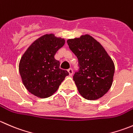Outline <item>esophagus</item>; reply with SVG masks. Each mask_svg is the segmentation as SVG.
Returning a JSON list of instances; mask_svg holds the SVG:
<instances>
[{"instance_id":"1","label":"esophagus","mask_w":133,"mask_h":133,"mask_svg":"<svg viewBox=\"0 0 133 133\" xmlns=\"http://www.w3.org/2000/svg\"><path fill=\"white\" fill-rule=\"evenodd\" d=\"M68 71L69 72V75H70V76H71V75H73V69H72L71 68H69V69L68 70Z\"/></svg>"}]
</instances>
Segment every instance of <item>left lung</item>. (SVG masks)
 Returning <instances> with one entry per match:
<instances>
[{
    "instance_id": "1",
    "label": "left lung",
    "mask_w": 133,
    "mask_h": 133,
    "mask_svg": "<svg viewBox=\"0 0 133 133\" xmlns=\"http://www.w3.org/2000/svg\"><path fill=\"white\" fill-rule=\"evenodd\" d=\"M77 57L78 69L73 80L78 92L87 100L104 96L112 85L115 65L102 45L89 35L67 41Z\"/></svg>"
}]
</instances>
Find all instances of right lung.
Segmentation results:
<instances>
[{"label": "right lung", "instance_id": "1", "mask_svg": "<svg viewBox=\"0 0 133 133\" xmlns=\"http://www.w3.org/2000/svg\"><path fill=\"white\" fill-rule=\"evenodd\" d=\"M65 40L53 34L45 35L28 48L19 64L22 82L28 91L37 97L45 98L57 91L65 76L66 70L60 68V62L55 58Z\"/></svg>", "mask_w": 133, "mask_h": 133}]
</instances>
